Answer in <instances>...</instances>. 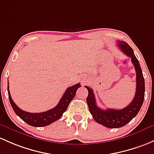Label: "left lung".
Wrapping results in <instances>:
<instances>
[{"label":"left lung","instance_id":"8db88e82","mask_svg":"<svg viewBox=\"0 0 154 154\" xmlns=\"http://www.w3.org/2000/svg\"><path fill=\"white\" fill-rule=\"evenodd\" d=\"M118 46L122 52L131 58V62L135 68L137 73V88L135 96L131 103L122 109H106L103 110L97 106L94 94L91 88L85 86L88 89V95L86 102L89 111L97 122L109 128H118L128 123L133 118L135 117L143 103L145 98V80L140 63L134 55L132 48L124 41H117Z\"/></svg>","mask_w":154,"mask_h":154}]
</instances>
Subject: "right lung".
Returning a JSON list of instances; mask_svg holds the SVG:
<instances>
[{
	"label": "right lung",
	"instance_id": "obj_1",
	"mask_svg": "<svg viewBox=\"0 0 154 154\" xmlns=\"http://www.w3.org/2000/svg\"><path fill=\"white\" fill-rule=\"evenodd\" d=\"M80 87V83H77L73 86L68 88L64 93L63 96L60 100L59 103L54 108L41 113H29L23 111L16 106V104L11 97L10 92L9 90V82H8L7 89L9 102H10L11 106L15 114L29 125L34 126V127H44V126L48 125L52 122H55L62 116L63 114L67 109L69 103L75 96L77 90Z\"/></svg>",
	"mask_w": 154,
	"mask_h": 154
}]
</instances>
